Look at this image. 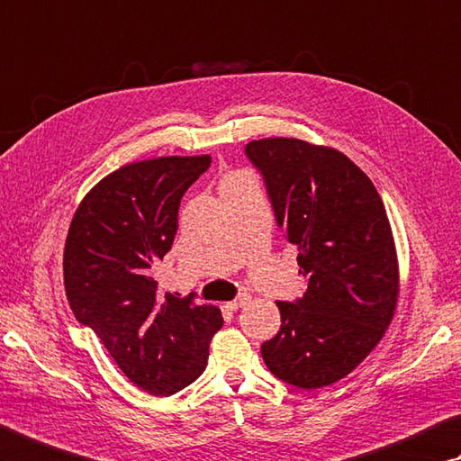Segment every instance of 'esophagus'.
Wrapping results in <instances>:
<instances>
[{"instance_id":"obj_1","label":"esophagus","mask_w":461,"mask_h":461,"mask_svg":"<svg viewBox=\"0 0 461 461\" xmlns=\"http://www.w3.org/2000/svg\"><path fill=\"white\" fill-rule=\"evenodd\" d=\"M248 300H249V296H248V294H240V296L233 298L231 303H228V308H230V311H238V308L244 306V304L248 303Z\"/></svg>"}]
</instances>
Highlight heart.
<instances>
[{
	"instance_id": "obj_1",
	"label": "heart",
	"mask_w": 461,
	"mask_h": 461,
	"mask_svg": "<svg viewBox=\"0 0 461 461\" xmlns=\"http://www.w3.org/2000/svg\"><path fill=\"white\" fill-rule=\"evenodd\" d=\"M244 179H248L246 175H241V173H233V175H230V177H225V179H223L221 185H230V183H238V181H244Z\"/></svg>"
}]
</instances>
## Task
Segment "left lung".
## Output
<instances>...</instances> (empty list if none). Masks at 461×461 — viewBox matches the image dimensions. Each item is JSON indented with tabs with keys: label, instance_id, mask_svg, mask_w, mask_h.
Here are the masks:
<instances>
[{
	"label": "left lung",
	"instance_id": "8db88e82",
	"mask_svg": "<svg viewBox=\"0 0 461 461\" xmlns=\"http://www.w3.org/2000/svg\"><path fill=\"white\" fill-rule=\"evenodd\" d=\"M246 157L306 276L303 296L276 303L282 326L262 345L264 363L294 387H326L371 353L395 314L387 213L371 179L337 149L276 137L248 143Z\"/></svg>",
	"mask_w": 461,
	"mask_h": 461
}]
</instances>
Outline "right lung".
<instances>
[{
    "label": "right lung",
    "mask_w": 461,
    "mask_h": 461,
    "mask_svg": "<svg viewBox=\"0 0 461 461\" xmlns=\"http://www.w3.org/2000/svg\"><path fill=\"white\" fill-rule=\"evenodd\" d=\"M212 157L131 163L96 183L78 205L64 248V286L74 316L95 330L129 379L169 397L205 371L220 308L194 296L157 294L153 267L177 233L181 197Z\"/></svg>",
    "instance_id": "obj_1"
}]
</instances>
